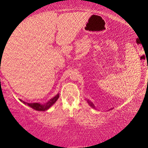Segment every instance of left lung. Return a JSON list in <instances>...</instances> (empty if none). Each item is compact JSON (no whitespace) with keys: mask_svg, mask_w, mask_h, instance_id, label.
<instances>
[{"mask_svg":"<svg viewBox=\"0 0 148 148\" xmlns=\"http://www.w3.org/2000/svg\"><path fill=\"white\" fill-rule=\"evenodd\" d=\"M86 101H87V102L88 103V104L89 105V106H90L91 107H92V108L93 109H96V107H95V105H94V104H93V103L92 102H91L90 101H89V100H86ZM113 108H111V109H110L109 110H112V109ZM97 110V109H96Z\"/></svg>","mask_w":148,"mask_h":148,"instance_id":"obj_1","label":"left lung"}]
</instances>
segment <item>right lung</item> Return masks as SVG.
<instances>
[{"label": "right lung", "mask_w": 148, "mask_h": 148, "mask_svg": "<svg viewBox=\"0 0 148 148\" xmlns=\"http://www.w3.org/2000/svg\"><path fill=\"white\" fill-rule=\"evenodd\" d=\"M59 94L58 93L57 95H56L54 97H52V99H51L49 101H47L45 104H41L39 102H34V103H28L26 102L23 101H22L21 99H20V101L23 102L24 104L27 105L28 106L31 107L33 109L38 110V111H45L48 110L50 107L53 106V104H55L56 102L57 101V99H59Z\"/></svg>", "instance_id": "1"}]
</instances>
